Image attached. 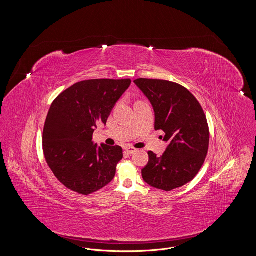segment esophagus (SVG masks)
Wrapping results in <instances>:
<instances>
[{
    "label": "esophagus",
    "instance_id": "34e87169",
    "mask_svg": "<svg viewBox=\"0 0 256 256\" xmlns=\"http://www.w3.org/2000/svg\"><path fill=\"white\" fill-rule=\"evenodd\" d=\"M124 150H126V152H128V154H132L134 152H136V148H134V146H128L124 148Z\"/></svg>",
    "mask_w": 256,
    "mask_h": 256
}]
</instances>
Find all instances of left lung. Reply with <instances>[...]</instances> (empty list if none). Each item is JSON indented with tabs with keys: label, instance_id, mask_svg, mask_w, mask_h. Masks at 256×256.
Wrapping results in <instances>:
<instances>
[{
	"label": "left lung",
	"instance_id": "obj_1",
	"mask_svg": "<svg viewBox=\"0 0 256 256\" xmlns=\"http://www.w3.org/2000/svg\"><path fill=\"white\" fill-rule=\"evenodd\" d=\"M134 84L154 110V130L165 132L169 142L162 156L148 152L142 169L145 182L170 191L191 182L204 163L209 146V128L200 102L185 87L162 80L138 78Z\"/></svg>",
	"mask_w": 256,
	"mask_h": 256
}]
</instances>
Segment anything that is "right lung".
<instances>
[{"label": "right lung", "mask_w": 256, "mask_h": 256, "mask_svg": "<svg viewBox=\"0 0 256 256\" xmlns=\"http://www.w3.org/2000/svg\"><path fill=\"white\" fill-rule=\"evenodd\" d=\"M128 80H90L63 91L50 108L43 130V152L50 169L65 187L89 195L111 182L122 158L119 146H98L92 136L106 124Z\"/></svg>", "instance_id": "obj_1"}]
</instances>
